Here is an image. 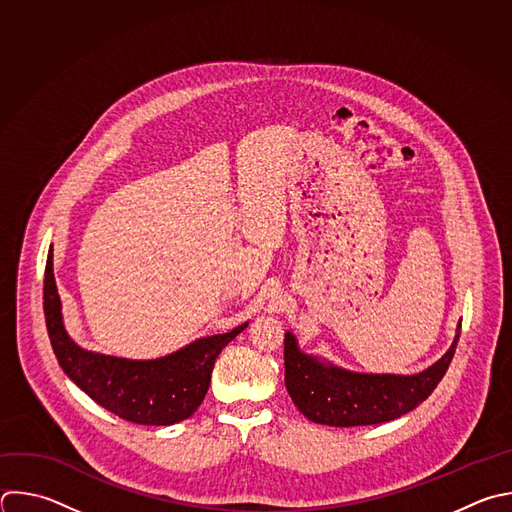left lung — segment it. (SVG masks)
Returning a JSON list of instances; mask_svg holds the SVG:
<instances>
[{
	"label": "left lung",
	"mask_w": 512,
	"mask_h": 512,
	"mask_svg": "<svg viewBox=\"0 0 512 512\" xmlns=\"http://www.w3.org/2000/svg\"><path fill=\"white\" fill-rule=\"evenodd\" d=\"M456 325L448 352L412 376L364 374L305 354L297 337L285 331V388L297 410L315 424L352 428L396 420L418 408L444 378L460 337Z\"/></svg>",
	"instance_id": "8db88e82"
}]
</instances>
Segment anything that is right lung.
Instances as JSON below:
<instances>
[{
	"mask_svg": "<svg viewBox=\"0 0 512 512\" xmlns=\"http://www.w3.org/2000/svg\"><path fill=\"white\" fill-rule=\"evenodd\" d=\"M44 313L64 374L108 412L144 426H173L193 416L209 390L215 360L249 325L245 321L227 333L199 337L189 346L154 360H130L84 350L64 325L52 247L44 277Z\"/></svg>",
	"mask_w": 512,
	"mask_h": 512,
	"instance_id": "add662e5",
	"label": "right lung"
}]
</instances>
